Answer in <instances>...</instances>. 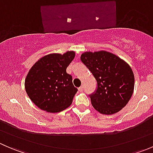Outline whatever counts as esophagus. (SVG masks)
<instances>
[{"instance_id": "34e87169", "label": "esophagus", "mask_w": 153, "mask_h": 153, "mask_svg": "<svg viewBox=\"0 0 153 153\" xmlns=\"http://www.w3.org/2000/svg\"><path fill=\"white\" fill-rule=\"evenodd\" d=\"M78 90H79V92H82V91L84 90V86H80V87L78 88Z\"/></svg>"}]
</instances>
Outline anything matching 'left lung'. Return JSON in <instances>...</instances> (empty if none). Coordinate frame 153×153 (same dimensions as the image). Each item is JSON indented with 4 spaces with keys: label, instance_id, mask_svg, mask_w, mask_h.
I'll use <instances>...</instances> for the list:
<instances>
[{
    "label": "left lung",
    "instance_id": "8db88e82",
    "mask_svg": "<svg viewBox=\"0 0 153 153\" xmlns=\"http://www.w3.org/2000/svg\"><path fill=\"white\" fill-rule=\"evenodd\" d=\"M81 60L98 84L96 91L89 95L93 107L104 115L119 112L129 102L134 91L135 78L129 64L104 50L84 52Z\"/></svg>",
    "mask_w": 153,
    "mask_h": 153
}]
</instances>
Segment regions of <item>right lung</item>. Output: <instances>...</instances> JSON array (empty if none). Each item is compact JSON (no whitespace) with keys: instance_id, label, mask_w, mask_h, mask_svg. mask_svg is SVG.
I'll return each mask as SVG.
<instances>
[{"instance_id":"add662e5","label":"right lung","mask_w":153,"mask_h":153,"mask_svg":"<svg viewBox=\"0 0 153 153\" xmlns=\"http://www.w3.org/2000/svg\"><path fill=\"white\" fill-rule=\"evenodd\" d=\"M75 52L63 55L52 53L40 58L29 69L25 79V89L31 101L48 112H58L72 104L78 91L67 68Z\"/></svg>"}]
</instances>
